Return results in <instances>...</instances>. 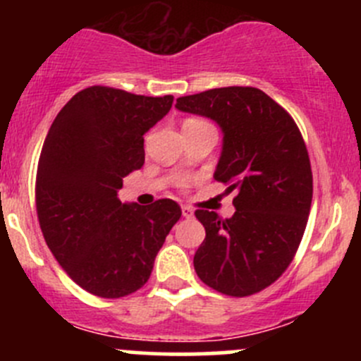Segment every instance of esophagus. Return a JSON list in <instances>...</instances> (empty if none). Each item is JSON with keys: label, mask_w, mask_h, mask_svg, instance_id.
<instances>
[{"label": "esophagus", "mask_w": 361, "mask_h": 361, "mask_svg": "<svg viewBox=\"0 0 361 361\" xmlns=\"http://www.w3.org/2000/svg\"><path fill=\"white\" fill-rule=\"evenodd\" d=\"M181 214H183L185 218H192L194 216V211H192V207L188 206H181Z\"/></svg>", "instance_id": "34e87169"}]
</instances>
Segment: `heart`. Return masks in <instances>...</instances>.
Listing matches in <instances>:
<instances>
[{
	"label": "heart",
	"mask_w": 361,
	"mask_h": 361,
	"mask_svg": "<svg viewBox=\"0 0 361 361\" xmlns=\"http://www.w3.org/2000/svg\"><path fill=\"white\" fill-rule=\"evenodd\" d=\"M188 123H206V122H202V120H194V118H190V120H187V122H185L183 126H188Z\"/></svg>",
	"instance_id": "heart-1"
}]
</instances>
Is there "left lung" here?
<instances>
[{"mask_svg": "<svg viewBox=\"0 0 361 361\" xmlns=\"http://www.w3.org/2000/svg\"><path fill=\"white\" fill-rule=\"evenodd\" d=\"M224 133L214 180L235 190V213L221 220L197 209L206 238L194 267L216 292L246 297L276 281L297 253L312 201L302 134L285 108L255 87H221L176 99Z\"/></svg>", "mask_w": 361, "mask_h": 361, "instance_id": "obj_1", "label": "left lung"}]
</instances>
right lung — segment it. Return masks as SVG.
I'll return each instance as SVG.
<instances>
[{
	"mask_svg": "<svg viewBox=\"0 0 361 361\" xmlns=\"http://www.w3.org/2000/svg\"><path fill=\"white\" fill-rule=\"evenodd\" d=\"M173 96L89 87L57 113L36 174V209L47 246L78 286L118 298L148 281L166 235L180 220L171 199L122 202V178L145 164L143 136Z\"/></svg>",
	"mask_w": 361,
	"mask_h": 361,
	"instance_id": "1",
	"label": "right lung"
}]
</instances>
